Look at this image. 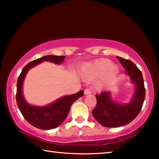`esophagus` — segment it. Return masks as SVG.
Instances as JSON below:
<instances>
[{"label":"esophagus","mask_w":159,"mask_h":159,"mask_svg":"<svg viewBox=\"0 0 159 159\" xmlns=\"http://www.w3.org/2000/svg\"><path fill=\"white\" fill-rule=\"evenodd\" d=\"M91 93V90L90 89H88V88H86V89H85L84 90V94L85 95H88V94H90Z\"/></svg>","instance_id":"esophagus-1"}]
</instances>
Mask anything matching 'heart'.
Wrapping results in <instances>:
<instances>
[{
    "instance_id": "heart-1",
    "label": "heart",
    "mask_w": 159,
    "mask_h": 159,
    "mask_svg": "<svg viewBox=\"0 0 159 159\" xmlns=\"http://www.w3.org/2000/svg\"><path fill=\"white\" fill-rule=\"evenodd\" d=\"M119 73V68L109 59H101L92 63H88L83 67V76L85 79L92 80L100 77L97 88L102 89L104 86L114 81Z\"/></svg>"
}]
</instances>
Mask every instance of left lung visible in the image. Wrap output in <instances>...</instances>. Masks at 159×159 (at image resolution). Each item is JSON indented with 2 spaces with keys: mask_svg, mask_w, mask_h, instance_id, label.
<instances>
[{
  "mask_svg": "<svg viewBox=\"0 0 159 159\" xmlns=\"http://www.w3.org/2000/svg\"><path fill=\"white\" fill-rule=\"evenodd\" d=\"M117 58L125 68V74L130 78L134 89L128 103L114 100L111 91H103L96 95L97 106L92 114L102 125L107 128L120 127L133 121L140 111L145 98L144 79L140 70L130 60Z\"/></svg>",
  "mask_w": 159,
  "mask_h": 159,
  "instance_id": "8db88e82",
  "label": "left lung"
}]
</instances>
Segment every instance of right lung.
Returning a JSON list of instances; mask_svg holds the SVG:
<instances>
[{"label":"right lung","mask_w":159,"mask_h":159,"mask_svg":"<svg viewBox=\"0 0 159 159\" xmlns=\"http://www.w3.org/2000/svg\"><path fill=\"white\" fill-rule=\"evenodd\" d=\"M65 56L47 55L29 62L24 67L17 83L16 100L18 108L25 119L31 125L42 130H51L60 126L69 114L71 104L83 95L80 90L73 95H66L45 106H34L29 104L23 95V83L29 69L44 61L56 64H61Z\"/></svg>","instance_id":"1"}]
</instances>
